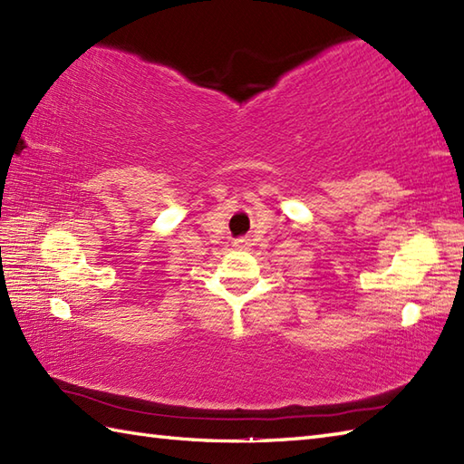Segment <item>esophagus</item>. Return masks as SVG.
I'll list each match as a JSON object with an SVG mask.
<instances>
[{
    "label": "esophagus",
    "instance_id": "esophagus-1",
    "mask_svg": "<svg viewBox=\"0 0 464 464\" xmlns=\"http://www.w3.org/2000/svg\"><path fill=\"white\" fill-rule=\"evenodd\" d=\"M233 247H235V249H249V247H251V239H247V237L235 239V241H233Z\"/></svg>",
    "mask_w": 464,
    "mask_h": 464
}]
</instances>
